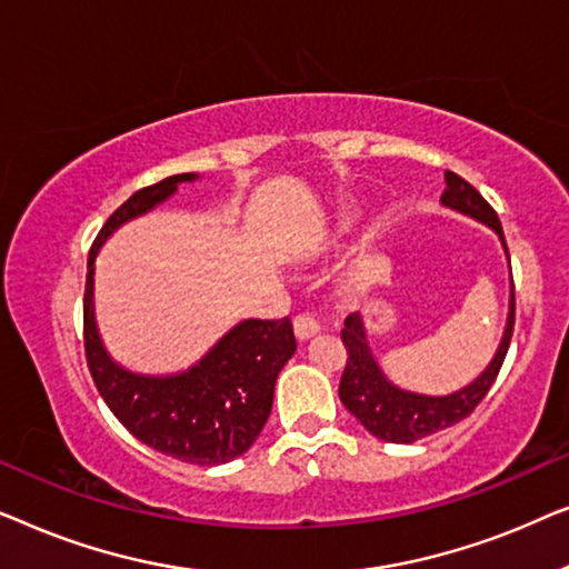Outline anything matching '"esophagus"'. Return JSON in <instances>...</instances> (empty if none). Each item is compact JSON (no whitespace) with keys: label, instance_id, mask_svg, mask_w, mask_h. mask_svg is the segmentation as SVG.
<instances>
[{"label":"esophagus","instance_id":"obj_1","mask_svg":"<svg viewBox=\"0 0 569 569\" xmlns=\"http://www.w3.org/2000/svg\"><path fill=\"white\" fill-rule=\"evenodd\" d=\"M292 326H295V337H298L300 341H308L310 337H316V333L321 331V326H318L316 318L313 316H306V313L295 318Z\"/></svg>","mask_w":569,"mask_h":569}]
</instances>
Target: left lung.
Masks as SVG:
<instances>
[{
    "label": "left lung",
    "mask_w": 569,
    "mask_h": 569,
    "mask_svg": "<svg viewBox=\"0 0 569 569\" xmlns=\"http://www.w3.org/2000/svg\"><path fill=\"white\" fill-rule=\"evenodd\" d=\"M440 204L458 212L463 217H471L500 238V246L505 251V259L510 263L508 246H505L502 224L497 220L495 209L481 199V193L463 181L461 176L446 170V191H442ZM512 323H516V292H512V274H510V302H508V321H505V331L500 345L487 368L479 372L477 378L469 380L458 391L432 396L407 391V388L396 386L386 370L380 368L370 349L368 329H365V318L360 313H352L345 321L341 329V341L347 347V368L341 372L339 380V399L352 415L360 419V425L378 440L386 442H409L422 440L427 435H435L440 430H448L463 417H469L477 403L485 399L489 388H492L497 372L502 368L505 355H508Z\"/></svg>",
    "instance_id": "left-lung-1"
}]
</instances>
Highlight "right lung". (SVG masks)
<instances>
[{
    "label": "right lung",
    "instance_id": "obj_1",
    "mask_svg": "<svg viewBox=\"0 0 569 569\" xmlns=\"http://www.w3.org/2000/svg\"><path fill=\"white\" fill-rule=\"evenodd\" d=\"M199 178V173L162 178L108 217L88 259L84 352L108 409L137 440L178 461L220 466L243 456L267 425L277 376L298 349L290 318H243L197 362L178 372H137L116 362L96 318V259L106 240L127 222L166 204L178 186Z\"/></svg>",
    "mask_w": 569,
    "mask_h": 569
}]
</instances>
